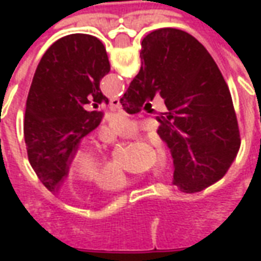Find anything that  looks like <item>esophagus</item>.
<instances>
[{"mask_svg":"<svg viewBox=\"0 0 261 261\" xmlns=\"http://www.w3.org/2000/svg\"><path fill=\"white\" fill-rule=\"evenodd\" d=\"M110 106L113 109H120L121 108V103H120V100L117 97H112V99H110Z\"/></svg>","mask_w":261,"mask_h":261,"instance_id":"1","label":"esophagus"}]
</instances>
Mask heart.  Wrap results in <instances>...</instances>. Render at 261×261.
<instances>
[{
	"label": "heart",
	"instance_id": "heart-1",
	"mask_svg": "<svg viewBox=\"0 0 261 261\" xmlns=\"http://www.w3.org/2000/svg\"><path fill=\"white\" fill-rule=\"evenodd\" d=\"M136 124L124 117H114L109 127L102 131L105 140H114L117 137H130L136 134ZM168 165V152L165 148L158 149L156 166L159 170ZM71 172L76 180L84 183L95 181L100 192L116 193L131 186L133 179L116 164H108L106 156L97 148L86 147L76 152L71 164Z\"/></svg>",
	"mask_w": 261,
	"mask_h": 261
}]
</instances>
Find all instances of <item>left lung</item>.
Instances as JSON below:
<instances>
[{"instance_id":"obj_1","label":"left lung","mask_w":261,"mask_h":261,"mask_svg":"<svg viewBox=\"0 0 261 261\" xmlns=\"http://www.w3.org/2000/svg\"><path fill=\"white\" fill-rule=\"evenodd\" d=\"M110 71L106 48L96 37L75 33L53 43L37 65L26 100L23 134L28 158L54 194L67 179L84 137L97 128L108 97L100 80ZM91 98L96 111L86 110Z\"/></svg>"}]
</instances>
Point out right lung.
<instances>
[{
	"instance_id": "obj_1",
	"label": "right lung",
	"mask_w": 261,
	"mask_h": 261,
	"mask_svg": "<svg viewBox=\"0 0 261 261\" xmlns=\"http://www.w3.org/2000/svg\"><path fill=\"white\" fill-rule=\"evenodd\" d=\"M141 68L120 103L134 114L158 93L168 112L158 134L173 158V185L196 193L233 162L241 134L229 89L207 48L187 32L165 28L144 37Z\"/></svg>"
}]
</instances>
